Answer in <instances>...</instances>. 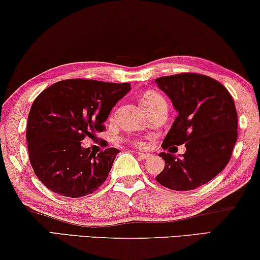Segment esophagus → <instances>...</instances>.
<instances>
[{
	"instance_id": "1",
	"label": "esophagus",
	"mask_w": 260,
	"mask_h": 260,
	"mask_svg": "<svg viewBox=\"0 0 260 260\" xmlns=\"http://www.w3.org/2000/svg\"><path fill=\"white\" fill-rule=\"evenodd\" d=\"M139 156H140V158H142V160H147V158H149L152 155L150 154H147V153H138Z\"/></svg>"
}]
</instances>
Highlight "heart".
<instances>
[{
  "label": "heart",
  "instance_id": "b5f03b06",
  "mask_svg": "<svg viewBox=\"0 0 260 260\" xmlns=\"http://www.w3.org/2000/svg\"><path fill=\"white\" fill-rule=\"evenodd\" d=\"M142 106L146 111L153 110V108L160 106V105H166V100L164 96H162L160 93L153 90L146 91L142 95ZM133 143L137 147H145L146 142L143 140H134Z\"/></svg>",
  "mask_w": 260,
  "mask_h": 260
}]
</instances>
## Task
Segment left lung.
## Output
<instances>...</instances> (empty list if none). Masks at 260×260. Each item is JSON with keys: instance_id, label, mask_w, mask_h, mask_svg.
Returning <instances> with one entry per match:
<instances>
[{"instance_id": "8db88e82", "label": "left lung", "mask_w": 260, "mask_h": 260, "mask_svg": "<svg viewBox=\"0 0 260 260\" xmlns=\"http://www.w3.org/2000/svg\"><path fill=\"white\" fill-rule=\"evenodd\" d=\"M177 111L162 148L185 146L176 157L160 153L166 162L156 181L176 191L208 183L225 168L237 141V111L231 94L219 81L199 73H179L155 79Z\"/></svg>"}]
</instances>
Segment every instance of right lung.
<instances>
[{
	"instance_id": "1",
	"label": "right lung",
	"mask_w": 260,
	"mask_h": 260,
	"mask_svg": "<svg viewBox=\"0 0 260 260\" xmlns=\"http://www.w3.org/2000/svg\"><path fill=\"white\" fill-rule=\"evenodd\" d=\"M129 90V83L68 79L40 93L28 115L26 141L30 164L46 188L76 199L106 181L120 150L95 155L81 141L105 129L112 108Z\"/></svg>"
}]
</instances>
